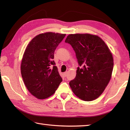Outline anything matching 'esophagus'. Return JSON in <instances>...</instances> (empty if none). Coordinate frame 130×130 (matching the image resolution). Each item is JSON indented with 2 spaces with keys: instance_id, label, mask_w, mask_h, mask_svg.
<instances>
[{
  "instance_id": "34e87169",
  "label": "esophagus",
  "mask_w": 130,
  "mask_h": 130,
  "mask_svg": "<svg viewBox=\"0 0 130 130\" xmlns=\"http://www.w3.org/2000/svg\"><path fill=\"white\" fill-rule=\"evenodd\" d=\"M67 74H68L67 72H65V73H64L63 74V76H64L65 77V76H67Z\"/></svg>"
}]
</instances>
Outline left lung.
I'll return each mask as SVG.
<instances>
[{
    "label": "left lung",
    "mask_w": 130,
    "mask_h": 130,
    "mask_svg": "<svg viewBox=\"0 0 130 130\" xmlns=\"http://www.w3.org/2000/svg\"><path fill=\"white\" fill-rule=\"evenodd\" d=\"M65 42L75 52L79 65L75 79L69 83L73 93L85 101L98 98L111 78L113 58L108 47L98 36L68 35Z\"/></svg>",
    "instance_id": "obj_1"
}]
</instances>
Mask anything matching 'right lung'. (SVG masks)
<instances>
[{"label": "right lung", "mask_w": 130, "mask_h": 130, "mask_svg": "<svg viewBox=\"0 0 130 130\" xmlns=\"http://www.w3.org/2000/svg\"><path fill=\"white\" fill-rule=\"evenodd\" d=\"M65 34L46 32L30 41L24 52L21 71L24 83L38 99L54 94L62 79L53 60L54 52Z\"/></svg>", "instance_id": "obj_1"}]
</instances>
